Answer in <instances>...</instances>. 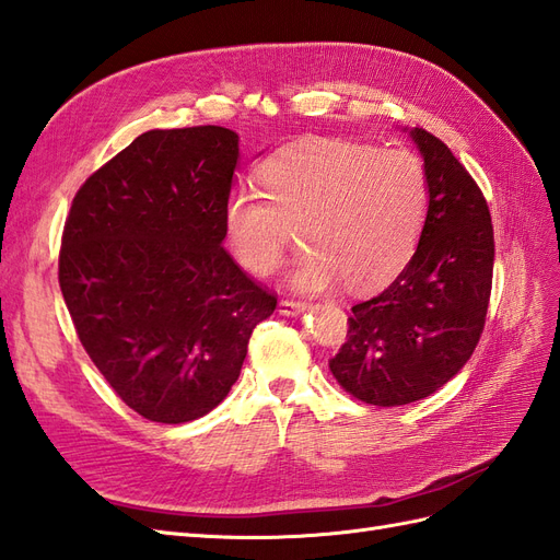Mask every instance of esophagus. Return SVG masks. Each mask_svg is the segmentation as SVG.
Wrapping results in <instances>:
<instances>
[{
	"instance_id": "34e87169",
	"label": "esophagus",
	"mask_w": 560,
	"mask_h": 560,
	"mask_svg": "<svg viewBox=\"0 0 560 560\" xmlns=\"http://www.w3.org/2000/svg\"><path fill=\"white\" fill-rule=\"evenodd\" d=\"M307 310V302H302V300H281L279 302V312L283 314V316H295V314H300V312H305Z\"/></svg>"
}]
</instances>
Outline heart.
Here are the masks:
<instances>
[{
    "instance_id": "b5f03b06",
    "label": "heart",
    "mask_w": 560,
    "mask_h": 560,
    "mask_svg": "<svg viewBox=\"0 0 560 560\" xmlns=\"http://www.w3.org/2000/svg\"><path fill=\"white\" fill-rule=\"evenodd\" d=\"M260 189L238 187L225 203V236L236 262L255 277L281 267L291 230L312 250L291 283L351 291L389 283L418 248L429 180L418 154L354 140H310L269 156Z\"/></svg>"
}]
</instances>
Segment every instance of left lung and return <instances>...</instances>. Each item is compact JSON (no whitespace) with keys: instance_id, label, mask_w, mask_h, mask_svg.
I'll return each instance as SVG.
<instances>
[{"instance_id":"1","label":"left lung","mask_w":560,"mask_h":560,"mask_svg":"<svg viewBox=\"0 0 560 560\" xmlns=\"http://www.w3.org/2000/svg\"><path fill=\"white\" fill-rule=\"evenodd\" d=\"M429 209L410 262L380 295L351 307L347 342L330 359L338 385L371 406L434 394L469 361L486 326L494 236L488 201L445 142L412 129Z\"/></svg>"}]
</instances>
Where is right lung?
<instances>
[{
  "label": "right lung",
  "instance_id": "right-lung-1",
  "mask_svg": "<svg viewBox=\"0 0 560 560\" xmlns=\"http://www.w3.org/2000/svg\"><path fill=\"white\" fill-rule=\"evenodd\" d=\"M238 136H138L79 187L58 281L86 354L150 422L203 418L228 396L253 328L275 312L225 242Z\"/></svg>",
  "mask_w": 560,
  "mask_h": 560
}]
</instances>
